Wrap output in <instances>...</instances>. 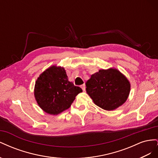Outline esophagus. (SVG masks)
<instances>
[{
  "label": "esophagus",
  "instance_id": "esophagus-1",
  "mask_svg": "<svg viewBox=\"0 0 158 158\" xmlns=\"http://www.w3.org/2000/svg\"><path fill=\"white\" fill-rule=\"evenodd\" d=\"M80 88L82 89V90H83V91H84V90H85V84L81 85H80Z\"/></svg>",
  "mask_w": 158,
  "mask_h": 158
}]
</instances>
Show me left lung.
Returning a JSON list of instances; mask_svg holds the SVG:
<instances>
[{
    "mask_svg": "<svg viewBox=\"0 0 158 158\" xmlns=\"http://www.w3.org/2000/svg\"><path fill=\"white\" fill-rule=\"evenodd\" d=\"M85 90L94 103L104 110L112 111L126 102L131 84L117 69H101L85 82Z\"/></svg>",
    "mask_w": 158,
    "mask_h": 158,
    "instance_id": "obj_1",
    "label": "left lung"
}]
</instances>
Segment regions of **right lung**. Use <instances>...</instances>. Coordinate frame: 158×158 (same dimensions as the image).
Masks as SVG:
<instances>
[{"label": "right lung", "instance_id": "1", "mask_svg": "<svg viewBox=\"0 0 158 158\" xmlns=\"http://www.w3.org/2000/svg\"><path fill=\"white\" fill-rule=\"evenodd\" d=\"M80 87L69 81L64 67L52 65L40 75L34 88V97L40 107L47 114L57 115L68 109Z\"/></svg>", "mask_w": 158, "mask_h": 158}]
</instances>
